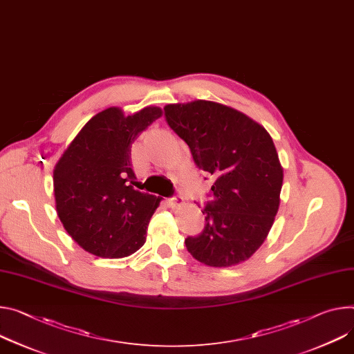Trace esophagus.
I'll return each instance as SVG.
<instances>
[{"mask_svg":"<svg viewBox=\"0 0 354 354\" xmlns=\"http://www.w3.org/2000/svg\"><path fill=\"white\" fill-rule=\"evenodd\" d=\"M168 203H169V206L175 207V206H178V205L183 203V198H182V196H174V198H169V199H168Z\"/></svg>","mask_w":354,"mask_h":354,"instance_id":"34e87169","label":"esophagus"}]
</instances>
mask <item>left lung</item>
<instances>
[{"label": "left lung", "mask_w": 354, "mask_h": 354, "mask_svg": "<svg viewBox=\"0 0 354 354\" xmlns=\"http://www.w3.org/2000/svg\"><path fill=\"white\" fill-rule=\"evenodd\" d=\"M164 111L195 165L214 179L213 201L202 210L205 229L185 240L187 251L210 267L248 260L279 207L283 171L271 136L245 114L213 102L168 104Z\"/></svg>", "instance_id": "8db88e82"}]
</instances>
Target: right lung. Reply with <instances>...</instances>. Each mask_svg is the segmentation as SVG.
<instances>
[{
	"mask_svg": "<svg viewBox=\"0 0 354 354\" xmlns=\"http://www.w3.org/2000/svg\"><path fill=\"white\" fill-rule=\"evenodd\" d=\"M160 115L159 107L127 117L110 107L86 122L57 160L53 171L57 216L86 251L122 259L144 245L160 199L134 189L130 148Z\"/></svg>",
	"mask_w": 354,
	"mask_h": 354,
	"instance_id": "right-lung-1",
	"label": "right lung"
}]
</instances>
